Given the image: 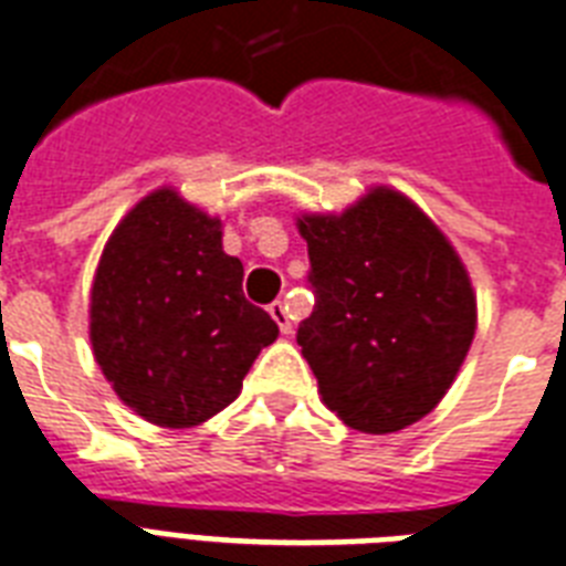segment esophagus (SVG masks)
<instances>
[{
    "mask_svg": "<svg viewBox=\"0 0 566 566\" xmlns=\"http://www.w3.org/2000/svg\"><path fill=\"white\" fill-rule=\"evenodd\" d=\"M269 313H271V318H274V322H277V327H280V333H292V315H289V306L283 304V301H274V304L269 306Z\"/></svg>",
    "mask_w": 566,
    "mask_h": 566,
    "instance_id": "esophagus-1",
    "label": "esophagus"
}]
</instances>
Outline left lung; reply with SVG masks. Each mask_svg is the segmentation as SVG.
Masks as SVG:
<instances>
[{"label": "left lung", "mask_w": 566, "mask_h": 566, "mask_svg": "<svg viewBox=\"0 0 566 566\" xmlns=\"http://www.w3.org/2000/svg\"><path fill=\"white\" fill-rule=\"evenodd\" d=\"M297 233L315 289L297 345L327 410L363 433L419 422L449 392L479 327L454 244L389 186L339 214H297Z\"/></svg>", "instance_id": "obj_1"}]
</instances>
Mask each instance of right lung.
<instances>
[{
  "instance_id": "add662e5",
  "label": "right lung",
  "mask_w": 566,
  "mask_h": 566,
  "mask_svg": "<svg viewBox=\"0 0 566 566\" xmlns=\"http://www.w3.org/2000/svg\"><path fill=\"white\" fill-rule=\"evenodd\" d=\"M223 223L161 186L108 235L87 306L96 366L159 428H195L233 405L277 324L242 292Z\"/></svg>"
}]
</instances>
